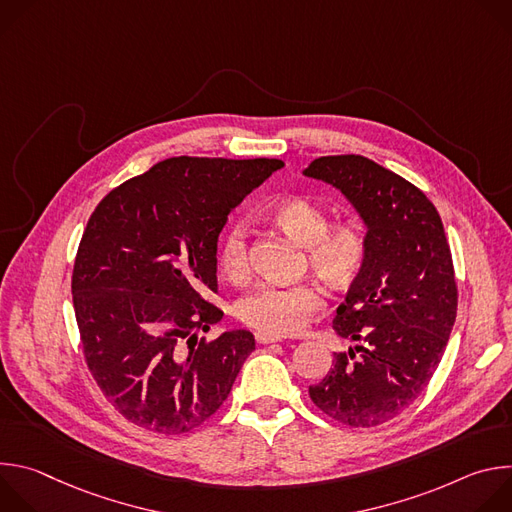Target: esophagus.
<instances>
[{"instance_id":"1","label":"esophagus","mask_w":512,"mask_h":512,"mask_svg":"<svg viewBox=\"0 0 512 512\" xmlns=\"http://www.w3.org/2000/svg\"><path fill=\"white\" fill-rule=\"evenodd\" d=\"M255 340L259 344H271V342H283V336H273V334H267V332H257Z\"/></svg>"}]
</instances>
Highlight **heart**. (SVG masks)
I'll use <instances>...</instances> for the list:
<instances>
[{"mask_svg": "<svg viewBox=\"0 0 512 512\" xmlns=\"http://www.w3.org/2000/svg\"><path fill=\"white\" fill-rule=\"evenodd\" d=\"M273 221L304 245L308 265L334 289L350 287L369 261V239L364 229L346 218L328 225L326 208L306 196H289L273 204ZM218 265L227 279L243 283L251 275L247 227L233 225L218 249ZM324 294L316 283H263L237 304V316L247 326L273 336L302 332L324 308Z\"/></svg>", "mask_w": 512, "mask_h": 512, "instance_id": "b5f03b06", "label": "heart"}]
</instances>
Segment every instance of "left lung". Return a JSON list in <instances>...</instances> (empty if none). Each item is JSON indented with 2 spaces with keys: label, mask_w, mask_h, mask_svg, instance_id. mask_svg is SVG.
<instances>
[{
  "label": "left lung",
  "mask_w": 512,
  "mask_h": 512,
  "mask_svg": "<svg viewBox=\"0 0 512 512\" xmlns=\"http://www.w3.org/2000/svg\"><path fill=\"white\" fill-rule=\"evenodd\" d=\"M304 174L336 186L369 239V261L332 324L358 346L334 354L310 399L338 423L375 427L425 391L444 356L458 310L450 243L431 200L369 158L324 156Z\"/></svg>",
  "instance_id": "1"
}]
</instances>
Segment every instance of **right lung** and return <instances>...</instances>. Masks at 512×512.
<instances>
[{
    "mask_svg": "<svg viewBox=\"0 0 512 512\" xmlns=\"http://www.w3.org/2000/svg\"><path fill=\"white\" fill-rule=\"evenodd\" d=\"M281 160L170 158L113 188L91 214L72 304L87 367L131 423L186 433L229 397L255 338L206 340L223 310L216 241L229 212Z\"/></svg>",
    "mask_w": 512,
    "mask_h": 512,
    "instance_id": "obj_1",
    "label": "right lung"
}]
</instances>
